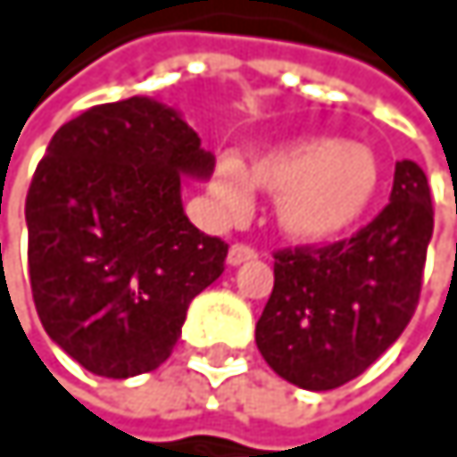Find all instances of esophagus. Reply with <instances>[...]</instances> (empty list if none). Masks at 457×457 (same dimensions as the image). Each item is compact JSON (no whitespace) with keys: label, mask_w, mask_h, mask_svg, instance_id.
Returning <instances> with one entry per match:
<instances>
[{"label":"esophagus","mask_w":457,"mask_h":457,"mask_svg":"<svg viewBox=\"0 0 457 457\" xmlns=\"http://www.w3.org/2000/svg\"><path fill=\"white\" fill-rule=\"evenodd\" d=\"M249 260H257V252L246 244H233L230 252H227V262L230 265H241V262H249Z\"/></svg>","instance_id":"34e87169"}]
</instances>
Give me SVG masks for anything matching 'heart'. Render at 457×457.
Wrapping results in <instances>:
<instances>
[{"label": "heart", "instance_id": "b5f03b06", "mask_svg": "<svg viewBox=\"0 0 457 457\" xmlns=\"http://www.w3.org/2000/svg\"><path fill=\"white\" fill-rule=\"evenodd\" d=\"M252 187L273 197L278 230L301 244H325L361 221L379 189V159L363 143L301 137L273 145L246 170L236 154H221L211 176V200L224 216H241Z\"/></svg>", "mask_w": 457, "mask_h": 457}]
</instances>
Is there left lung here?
<instances>
[{
    "label": "left lung",
    "mask_w": 457,
    "mask_h": 457,
    "mask_svg": "<svg viewBox=\"0 0 457 457\" xmlns=\"http://www.w3.org/2000/svg\"><path fill=\"white\" fill-rule=\"evenodd\" d=\"M431 236L428 179L417 162H395L390 203L361 233L273 254V292L254 330L265 363L303 390L361 377L409 325Z\"/></svg>",
    "instance_id": "8db88e82"
}]
</instances>
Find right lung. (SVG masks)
Segmentation results:
<instances>
[{"label": "right lung", "mask_w": 457, "mask_h": 457, "mask_svg": "<svg viewBox=\"0 0 457 457\" xmlns=\"http://www.w3.org/2000/svg\"><path fill=\"white\" fill-rule=\"evenodd\" d=\"M213 154L151 96L59 127L26 195L29 281L46 333L86 371L129 379L168 361L227 244L184 213L181 181Z\"/></svg>", "instance_id": "right-lung-1"}]
</instances>
